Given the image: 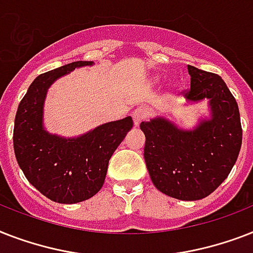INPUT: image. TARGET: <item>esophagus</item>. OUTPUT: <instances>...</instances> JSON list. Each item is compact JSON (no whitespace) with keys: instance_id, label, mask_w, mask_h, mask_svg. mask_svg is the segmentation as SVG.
Masks as SVG:
<instances>
[{"instance_id":"1","label":"esophagus","mask_w":253,"mask_h":253,"mask_svg":"<svg viewBox=\"0 0 253 253\" xmlns=\"http://www.w3.org/2000/svg\"><path fill=\"white\" fill-rule=\"evenodd\" d=\"M147 115H148V110H147L146 107H138V109H135V111L132 113V121H134L135 126H138L139 123L144 121L147 118Z\"/></svg>"}]
</instances>
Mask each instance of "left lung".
I'll return each mask as SVG.
<instances>
[{"label": "left lung", "mask_w": 253, "mask_h": 253, "mask_svg": "<svg viewBox=\"0 0 253 253\" xmlns=\"http://www.w3.org/2000/svg\"><path fill=\"white\" fill-rule=\"evenodd\" d=\"M190 101L210 99L211 119L193 131L177 128L164 118L140 123L146 135L144 160L154 185L182 201L202 200L219 186L242 147L239 107L222 77L188 65Z\"/></svg>", "instance_id": "8db88e82"}]
</instances>
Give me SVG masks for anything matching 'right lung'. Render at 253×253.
<instances>
[{
	"label": "right lung",
	"instance_id": "obj_1",
	"mask_svg": "<svg viewBox=\"0 0 253 253\" xmlns=\"http://www.w3.org/2000/svg\"><path fill=\"white\" fill-rule=\"evenodd\" d=\"M93 61H73L33 81L15 114L13 143L29 182L53 202L77 204L102 188L111 155L132 127V118L109 122L76 139H63L42 127L47 89L60 76Z\"/></svg>",
	"mask_w": 253,
	"mask_h": 253
}]
</instances>
